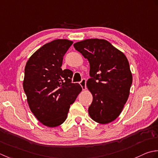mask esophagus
I'll return each instance as SVG.
<instances>
[{"instance_id":"34e87169","label":"esophagus","mask_w":158,"mask_h":158,"mask_svg":"<svg viewBox=\"0 0 158 158\" xmlns=\"http://www.w3.org/2000/svg\"><path fill=\"white\" fill-rule=\"evenodd\" d=\"M80 86H82V90H85L86 89V80L85 79H82L81 80V82H80Z\"/></svg>"}]
</instances>
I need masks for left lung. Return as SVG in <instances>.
I'll return each instance as SVG.
<instances>
[{
	"label": "left lung",
	"mask_w": 158,
	"mask_h": 158,
	"mask_svg": "<svg viewBox=\"0 0 158 158\" xmlns=\"http://www.w3.org/2000/svg\"><path fill=\"white\" fill-rule=\"evenodd\" d=\"M90 64L86 82L93 95L89 114L101 124L114 121L126 103L132 83L130 65L125 54L104 40L89 39L73 44Z\"/></svg>",
	"instance_id": "obj_1"
}]
</instances>
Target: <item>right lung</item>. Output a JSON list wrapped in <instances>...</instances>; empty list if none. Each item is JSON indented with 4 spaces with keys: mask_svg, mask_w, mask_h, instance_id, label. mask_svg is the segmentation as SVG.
Returning <instances> with one entry per match:
<instances>
[{
    "mask_svg": "<svg viewBox=\"0 0 158 158\" xmlns=\"http://www.w3.org/2000/svg\"><path fill=\"white\" fill-rule=\"evenodd\" d=\"M73 41L56 40L44 45L27 61L23 88L31 112L41 123L54 127L66 120L70 105L82 91L72 83V71L62 70L63 56Z\"/></svg>",
    "mask_w": 158,
    "mask_h": 158,
    "instance_id": "obj_1",
    "label": "right lung"
}]
</instances>
